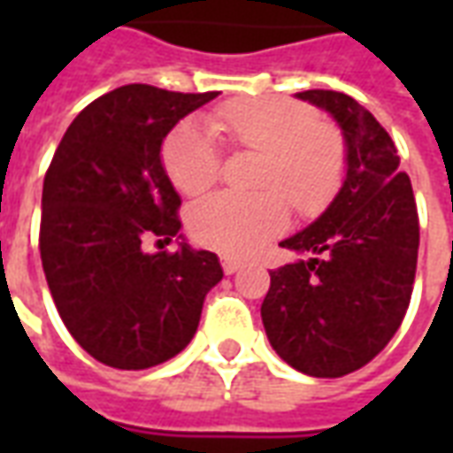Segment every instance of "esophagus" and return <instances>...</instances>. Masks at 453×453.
I'll use <instances>...</instances> for the list:
<instances>
[{
  "mask_svg": "<svg viewBox=\"0 0 453 453\" xmlns=\"http://www.w3.org/2000/svg\"><path fill=\"white\" fill-rule=\"evenodd\" d=\"M220 266H223L226 274H235L237 269H242V262L235 259V257H223V259H220Z\"/></svg>",
  "mask_w": 453,
  "mask_h": 453,
  "instance_id": "1",
  "label": "esophagus"
}]
</instances>
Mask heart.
I'll use <instances>...</instances> for the list:
<instances>
[{"label":"heart","mask_w":453,"mask_h":453,"mask_svg":"<svg viewBox=\"0 0 453 453\" xmlns=\"http://www.w3.org/2000/svg\"><path fill=\"white\" fill-rule=\"evenodd\" d=\"M213 128L187 120L169 133L162 162L177 191L203 194L220 179L223 152H259L255 194H211L188 213V230L201 245L247 257L288 223V203L301 216H318L340 194L349 148L337 123L318 119L313 106L281 96L227 104L213 113Z\"/></svg>","instance_id":"b5f03b06"}]
</instances>
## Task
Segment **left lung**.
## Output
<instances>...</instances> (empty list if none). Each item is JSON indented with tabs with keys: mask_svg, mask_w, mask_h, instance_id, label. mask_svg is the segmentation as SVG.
I'll use <instances>...</instances> for the list:
<instances>
[{
	"mask_svg": "<svg viewBox=\"0 0 453 453\" xmlns=\"http://www.w3.org/2000/svg\"><path fill=\"white\" fill-rule=\"evenodd\" d=\"M337 119L349 162L330 208L281 247L311 259L269 272L262 323L276 354L318 379L366 366L400 323L418 269L419 220L395 142L373 113L333 89L298 94Z\"/></svg>",
	"mask_w": 453,
	"mask_h": 453,
	"instance_id": "left-lung-1",
	"label": "left lung"
}]
</instances>
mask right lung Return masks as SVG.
Segmentation results:
<instances>
[{
    "mask_svg": "<svg viewBox=\"0 0 453 453\" xmlns=\"http://www.w3.org/2000/svg\"><path fill=\"white\" fill-rule=\"evenodd\" d=\"M216 96L119 87L80 111L45 172L38 247L48 288L77 344L106 366L140 371L177 357L223 279L206 250L145 252L181 227L162 140Z\"/></svg>",
    "mask_w": 453,
    "mask_h": 453,
    "instance_id": "add662e5",
    "label": "right lung"
}]
</instances>
